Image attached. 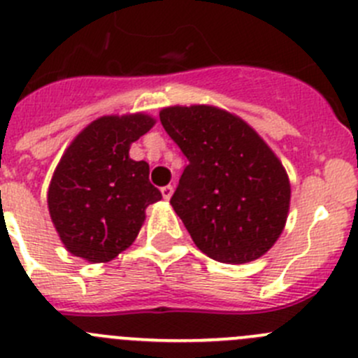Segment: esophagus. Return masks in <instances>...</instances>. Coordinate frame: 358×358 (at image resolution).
Returning a JSON list of instances; mask_svg holds the SVG:
<instances>
[{
    "instance_id": "obj_1",
    "label": "esophagus",
    "mask_w": 358,
    "mask_h": 358,
    "mask_svg": "<svg viewBox=\"0 0 358 358\" xmlns=\"http://www.w3.org/2000/svg\"><path fill=\"white\" fill-rule=\"evenodd\" d=\"M161 192H162V197H164L166 201H169V199H171L173 192H175V187H173V185H166V187H162Z\"/></svg>"
}]
</instances>
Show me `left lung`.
<instances>
[{
  "label": "left lung",
  "instance_id": "left-lung-1",
  "mask_svg": "<svg viewBox=\"0 0 358 358\" xmlns=\"http://www.w3.org/2000/svg\"><path fill=\"white\" fill-rule=\"evenodd\" d=\"M159 117L189 159L169 203L197 248L225 264L269 252L290 210L289 175L271 147L213 105L166 106Z\"/></svg>",
  "mask_w": 358,
  "mask_h": 358
}]
</instances>
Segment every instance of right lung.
Segmentation results:
<instances>
[{
    "label": "right lung",
    "instance_id": "add662e5",
    "mask_svg": "<svg viewBox=\"0 0 358 358\" xmlns=\"http://www.w3.org/2000/svg\"><path fill=\"white\" fill-rule=\"evenodd\" d=\"M157 120L143 112L103 115L83 127L62 154L47 192L48 213L71 255L110 262L129 248L148 204L162 199L150 166L129 157L131 145Z\"/></svg>",
    "mask_w": 358,
    "mask_h": 358
}]
</instances>
